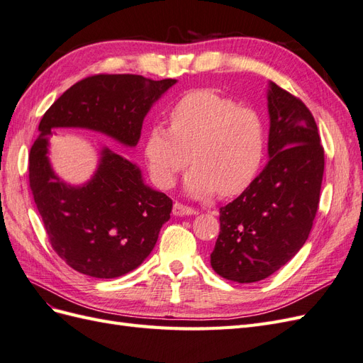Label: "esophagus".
<instances>
[{
    "label": "esophagus",
    "mask_w": 363,
    "mask_h": 363,
    "mask_svg": "<svg viewBox=\"0 0 363 363\" xmlns=\"http://www.w3.org/2000/svg\"><path fill=\"white\" fill-rule=\"evenodd\" d=\"M195 211L189 206H184L182 203H175L172 207V215L175 216H184V215H194Z\"/></svg>",
    "instance_id": "esophagus-1"
}]
</instances>
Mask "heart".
Listing matches in <instances>:
<instances>
[{
    "instance_id": "heart-1",
    "label": "heart",
    "mask_w": 363,
    "mask_h": 363,
    "mask_svg": "<svg viewBox=\"0 0 363 363\" xmlns=\"http://www.w3.org/2000/svg\"><path fill=\"white\" fill-rule=\"evenodd\" d=\"M265 123L257 111L211 89L186 94L174 104L169 128L151 127L144 155L152 180L162 189L192 163L184 189L195 199L216 191L224 196L244 192L265 159Z\"/></svg>"
}]
</instances>
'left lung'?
Segmentation results:
<instances>
[{
  "instance_id": "obj_1",
  "label": "left lung",
  "mask_w": 363,
  "mask_h": 363,
  "mask_svg": "<svg viewBox=\"0 0 363 363\" xmlns=\"http://www.w3.org/2000/svg\"><path fill=\"white\" fill-rule=\"evenodd\" d=\"M269 162L236 200L219 208L211 255L219 276L252 283L269 277L309 238L320 203L324 148L309 108L269 82Z\"/></svg>"
}]
</instances>
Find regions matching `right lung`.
<instances>
[{"mask_svg":"<svg viewBox=\"0 0 363 363\" xmlns=\"http://www.w3.org/2000/svg\"><path fill=\"white\" fill-rule=\"evenodd\" d=\"M172 84V79L96 74L71 86L42 116L28 157L30 189L52 250L75 271L115 279L138 268L169 219L172 200L148 188L136 164L108 148L89 182H62L47 156L51 128H89L135 147L145 115Z\"/></svg>","mask_w":363,"mask_h":363,"instance_id":"1","label":"right lung"}]
</instances>
